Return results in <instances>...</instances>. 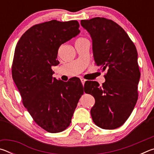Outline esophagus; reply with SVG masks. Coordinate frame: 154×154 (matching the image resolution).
Listing matches in <instances>:
<instances>
[{"label":"esophagus","mask_w":154,"mask_h":154,"mask_svg":"<svg viewBox=\"0 0 154 154\" xmlns=\"http://www.w3.org/2000/svg\"><path fill=\"white\" fill-rule=\"evenodd\" d=\"M85 81H86V80L84 79H83V78H82V79H81V82H82V84H83V85L84 84V83H85Z\"/></svg>","instance_id":"obj_1"}]
</instances>
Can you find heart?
<instances>
[{"label": "heart", "mask_w": 154, "mask_h": 154, "mask_svg": "<svg viewBox=\"0 0 154 154\" xmlns=\"http://www.w3.org/2000/svg\"><path fill=\"white\" fill-rule=\"evenodd\" d=\"M85 41H88V40L86 39V38H78V39L76 41V42H75V43H81L85 42Z\"/></svg>", "instance_id": "b5f03b06"}]
</instances>
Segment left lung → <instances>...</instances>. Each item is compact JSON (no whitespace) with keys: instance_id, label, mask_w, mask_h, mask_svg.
Returning a JSON list of instances; mask_svg holds the SVG:
<instances>
[{"instance_id":"left-lung-1","label":"left lung","mask_w":154,"mask_h":154,"mask_svg":"<svg viewBox=\"0 0 154 154\" xmlns=\"http://www.w3.org/2000/svg\"><path fill=\"white\" fill-rule=\"evenodd\" d=\"M90 34L96 66L107 70L102 85L87 81L85 92L95 104L90 113L94 122L103 129L120 127L129 118L138 99L140 73L136 47L120 26L104 17L81 21ZM86 90V89H85Z\"/></svg>"}]
</instances>
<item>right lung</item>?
Masks as SVG:
<instances>
[{
    "label": "right lung",
    "instance_id": "right-lung-1",
    "mask_svg": "<svg viewBox=\"0 0 154 154\" xmlns=\"http://www.w3.org/2000/svg\"><path fill=\"white\" fill-rule=\"evenodd\" d=\"M79 28L76 20H51L35 25L15 47L13 79L34 120L51 133L60 132L69 126L83 94L79 78L64 82L52 77L51 70L59 64L60 46L79 35Z\"/></svg>",
    "mask_w": 154,
    "mask_h": 154
}]
</instances>
